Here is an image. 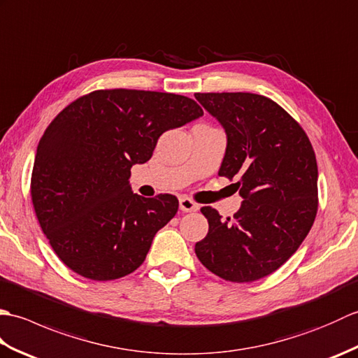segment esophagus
Segmentation results:
<instances>
[{
  "label": "esophagus",
  "instance_id": "esophagus-1",
  "mask_svg": "<svg viewBox=\"0 0 358 358\" xmlns=\"http://www.w3.org/2000/svg\"><path fill=\"white\" fill-rule=\"evenodd\" d=\"M180 209L183 212H195L200 209V206L189 196H180Z\"/></svg>",
  "mask_w": 358,
  "mask_h": 358
}]
</instances>
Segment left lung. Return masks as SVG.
I'll return each mask as SVG.
<instances>
[{
	"label": "left lung",
	"instance_id": "1",
	"mask_svg": "<svg viewBox=\"0 0 358 358\" xmlns=\"http://www.w3.org/2000/svg\"><path fill=\"white\" fill-rule=\"evenodd\" d=\"M226 132L218 175L240 177L234 220L201 208L209 232L195 254L215 275L235 283L260 280L286 263L317 215V159L301 126L263 95L195 94Z\"/></svg>",
	"mask_w": 358,
	"mask_h": 358
}]
</instances>
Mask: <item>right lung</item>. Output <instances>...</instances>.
Returning <instances> with one entry per match:
<instances>
[{
    "label": "right lung",
    "instance_id": "right-lung-1",
    "mask_svg": "<svg viewBox=\"0 0 358 358\" xmlns=\"http://www.w3.org/2000/svg\"><path fill=\"white\" fill-rule=\"evenodd\" d=\"M201 115L183 95L110 89L78 98L53 118L38 143L30 195L67 268L96 281L140 268L178 200L134 194L131 167L150 159L163 132Z\"/></svg>",
    "mask_w": 358,
    "mask_h": 358
}]
</instances>
